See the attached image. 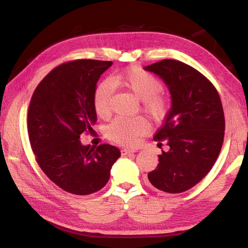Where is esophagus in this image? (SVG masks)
Instances as JSON below:
<instances>
[{"mask_svg":"<svg viewBox=\"0 0 248 248\" xmlns=\"http://www.w3.org/2000/svg\"><path fill=\"white\" fill-rule=\"evenodd\" d=\"M132 153H134L133 150H127V149L121 150V155H123V156H124V155H128V154H132Z\"/></svg>","mask_w":248,"mask_h":248,"instance_id":"obj_1","label":"esophagus"}]
</instances>
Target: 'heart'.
Wrapping results in <instances>:
<instances>
[{"label":"heart","instance_id":"heart-1","mask_svg":"<svg viewBox=\"0 0 248 248\" xmlns=\"http://www.w3.org/2000/svg\"><path fill=\"white\" fill-rule=\"evenodd\" d=\"M121 86L142 100V110L153 121L164 118L169 103L161 94L162 84L158 79L139 66H130L112 75L110 79H104L97 84L94 92V108L100 118L110 114V100L114 86ZM146 130L144 119L118 117L107 125L106 134L109 140L123 145H132Z\"/></svg>","mask_w":248,"mask_h":248}]
</instances>
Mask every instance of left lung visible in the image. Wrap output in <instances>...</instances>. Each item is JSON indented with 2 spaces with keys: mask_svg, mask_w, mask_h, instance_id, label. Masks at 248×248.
Instances as JSON below:
<instances>
[{
  "mask_svg": "<svg viewBox=\"0 0 248 248\" xmlns=\"http://www.w3.org/2000/svg\"><path fill=\"white\" fill-rule=\"evenodd\" d=\"M144 70L158 75L171 106L154 140L167 146L148 178L156 189L179 194L190 189L215 165L223 144L225 120L219 93L199 71L177 60H162Z\"/></svg>",
  "mask_w": 248,
  "mask_h": 248,
  "instance_id": "8db88e82",
  "label": "left lung"
}]
</instances>
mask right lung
Wrapping results in <instances>:
<instances>
[{"label":"right lung","instance_id":"obj_1","mask_svg":"<svg viewBox=\"0 0 248 248\" xmlns=\"http://www.w3.org/2000/svg\"><path fill=\"white\" fill-rule=\"evenodd\" d=\"M111 64L86 59L60 64L38 84L29 104L28 136L36 161L50 180L70 194L102 189L120 157L116 146L83 145L79 140L97 121L94 92Z\"/></svg>","mask_w":248,"mask_h":248}]
</instances>
